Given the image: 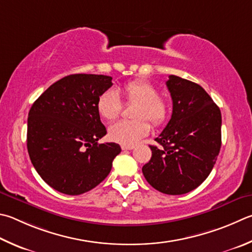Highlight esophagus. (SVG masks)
<instances>
[{"mask_svg":"<svg viewBox=\"0 0 252 252\" xmlns=\"http://www.w3.org/2000/svg\"><path fill=\"white\" fill-rule=\"evenodd\" d=\"M121 149L123 151H126V150H133L134 149V145H121Z\"/></svg>","mask_w":252,"mask_h":252,"instance_id":"34e87169","label":"esophagus"}]
</instances>
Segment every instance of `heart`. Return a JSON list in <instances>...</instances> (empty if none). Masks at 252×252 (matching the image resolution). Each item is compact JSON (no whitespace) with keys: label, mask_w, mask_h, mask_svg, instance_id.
Here are the masks:
<instances>
[{"label":"heart","mask_w":252,"mask_h":252,"mask_svg":"<svg viewBox=\"0 0 252 252\" xmlns=\"http://www.w3.org/2000/svg\"><path fill=\"white\" fill-rule=\"evenodd\" d=\"M123 94L127 102L136 103L132 112L134 120L119 121L109 129V138L122 145H134L149 134L150 123L161 126L170 116L167 100L158 95L157 87L142 79L132 80L123 87ZM122 110L120 97L116 90L108 89L100 94L97 101L99 116L107 121H113Z\"/></svg>","instance_id":"b5f03b06"}]
</instances>
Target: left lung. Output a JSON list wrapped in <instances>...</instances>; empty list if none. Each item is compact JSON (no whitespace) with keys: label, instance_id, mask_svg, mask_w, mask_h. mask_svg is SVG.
<instances>
[{"label":"left lung","instance_id":"obj_1","mask_svg":"<svg viewBox=\"0 0 252 252\" xmlns=\"http://www.w3.org/2000/svg\"><path fill=\"white\" fill-rule=\"evenodd\" d=\"M173 113L165 129L150 145L152 158L142 167L155 189L182 195L208 177L221 146V113L199 85L171 75L166 81Z\"/></svg>","mask_w":252,"mask_h":252}]
</instances>
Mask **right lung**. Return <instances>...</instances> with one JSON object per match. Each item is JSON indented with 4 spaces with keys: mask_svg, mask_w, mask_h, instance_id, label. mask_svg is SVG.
<instances>
[{
    "mask_svg": "<svg viewBox=\"0 0 252 252\" xmlns=\"http://www.w3.org/2000/svg\"><path fill=\"white\" fill-rule=\"evenodd\" d=\"M112 77L75 74L58 80L33 103L27 119V151L39 176L54 189L80 195L108 176L117 143L99 144L107 134L97 111Z\"/></svg>",
    "mask_w": 252,
    "mask_h": 252,
    "instance_id": "obj_1",
    "label": "right lung"
}]
</instances>
